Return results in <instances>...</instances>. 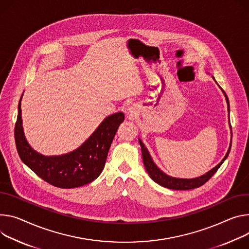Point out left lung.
I'll return each mask as SVG.
<instances>
[{
	"mask_svg": "<svg viewBox=\"0 0 249 249\" xmlns=\"http://www.w3.org/2000/svg\"><path fill=\"white\" fill-rule=\"evenodd\" d=\"M213 79H214V77H213ZM222 91H223V90H222ZM223 93L225 95V98H227V102H228V105H229V113H230L229 98H228V95L225 94L224 91H223ZM139 143L141 145L144 166H145L146 171L149 174L150 178L154 180V182H156L157 184H159L162 187H165V188H168V189H172V190H179V191L193 190V189H196V188H198V187H200L202 185H205L208 182V180L216 173V171L222 165L224 160L227 159L230 152H231V145L227 155H225V157L223 158L222 161L216 167H214L213 170L208 172L206 175H203V176L198 177V178H173V177H170V176L166 175L159 168H158L155 165V163L153 162L152 158H151L147 148L144 146V144L142 143L141 140H139Z\"/></svg>",
	"mask_w": 249,
	"mask_h": 249,
	"instance_id": "obj_1",
	"label": "left lung"
}]
</instances>
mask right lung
Wrapping results in <instances>:
<instances>
[{
  "label": "right lung",
  "instance_id": "obj_1",
  "mask_svg": "<svg viewBox=\"0 0 249 249\" xmlns=\"http://www.w3.org/2000/svg\"><path fill=\"white\" fill-rule=\"evenodd\" d=\"M20 100L15 125V141L21 161L34 173L47 183L61 189L82 187L91 183L101 174L111 143L124 121L122 112L104 119L87 141L75 151L62 156L46 157L34 151L25 138Z\"/></svg>",
  "mask_w": 249,
  "mask_h": 249
}]
</instances>
